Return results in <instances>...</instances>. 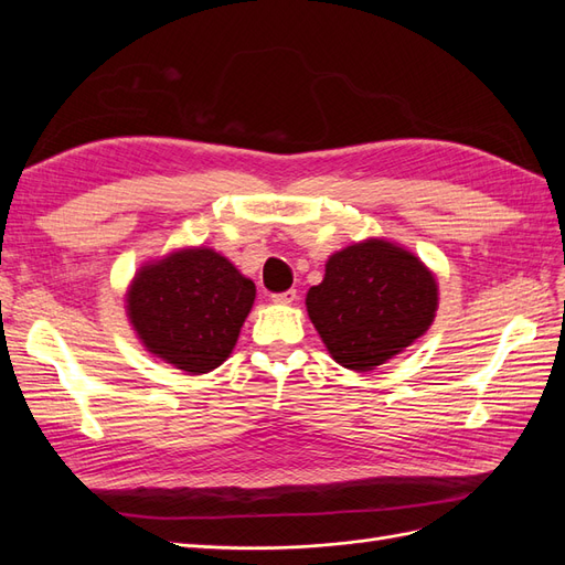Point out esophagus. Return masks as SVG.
I'll list each match as a JSON object with an SVG mask.
<instances>
[{
    "label": "esophagus",
    "instance_id": "1",
    "mask_svg": "<svg viewBox=\"0 0 565 565\" xmlns=\"http://www.w3.org/2000/svg\"><path fill=\"white\" fill-rule=\"evenodd\" d=\"M297 299V289H285V292H276L270 295L273 303H292Z\"/></svg>",
    "mask_w": 565,
    "mask_h": 565
}]
</instances>
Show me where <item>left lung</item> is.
I'll list each match as a JSON object with an SVG mask.
<instances>
[{"label":"left lung","mask_w":565,"mask_h":565,"mask_svg":"<svg viewBox=\"0 0 565 565\" xmlns=\"http://www.w3.org/2000/svg\"><path fill=\"white\" fill-rule=\"evenodd\" d=\"M436 278L415 254L386 241L330 256L306 309L339 365L370 372L413 344L434 322Z\"/></svg>","instance_id":"left-lung-1"}]
</instances>
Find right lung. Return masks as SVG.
<instances>
[{"label": "right lung", "instance_id": "add662e5", "mask_svg": "<svg viewBox=\"0 0 565 565\" xmlns=\"http://www.w3.org/2000/svg\"><path fill=\"white\" fill-rule=\"evenodd\" d=\"M254 282L214 249H183L143 266L127 311L150 353L202 374L231 355L254 303Z\"/></svg>", "mask_w": 565, "mask_h": 565}]
</instances>
